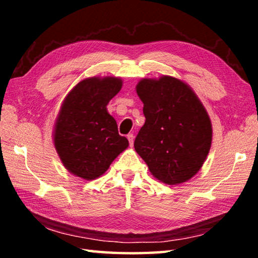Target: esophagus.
Here are the masks:
<instances>
[{
    "instance_id": "esophagus-1",
    "label": "esophagus",
    "mask_w": 258,
    "mask_h": 258,
    "mask_svg": "<svg viewBox=\"0 0 258 258\" xmlns=\"http://www.w3.org/2000/svg\"><path fill=\"white\" fill-rule=\"evenodd\" d=\"M127 139H128L130 146H133V142H134V135H133V134H128V135H127Z\"/></svg>"
}]
</instances>
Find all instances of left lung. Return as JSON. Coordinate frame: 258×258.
Here are the masks:
<instances>
[{"label":"left lung","instance_id":"1","mask_svg":"<svg viewBox=\"0 0 258 258\" xmlns=\"http://www.w3.org/2000/svg\"><path fill=\"white\" fill-rule=\"evenodd\" d=\"M146 123L134 148L157 180L185 182L202 168L212 146L206 109L191 87L172 76L143 78L137 85Z\"/></svg>","mask_w":258,"mask_h":258}]
</instances>
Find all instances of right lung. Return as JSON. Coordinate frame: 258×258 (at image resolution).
<instances>
[{
    "instance_id": "1",
    "label": "right lung",
    "mask_w": 258,
    "mask_h": 258,
    "mask_svg": "<svg viewBox=\"0 0 258 258\" xmlns=\"http://www.w3.org/2000/svg\"><path fill=\"white\" fill-rule=\"evenodd\" d=\"M118 77H90L81 81L64 98L56 117L53 142L64 167L84 180H94L128 147L118 134L107 104L119 92Z\"/></svg>"
}]
</instances>
